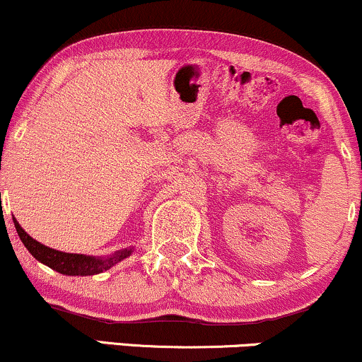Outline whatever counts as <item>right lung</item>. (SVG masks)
<instances>
[{
  "label": "right lung",
  "mask_w": 362,
  "mask_h": 362,
  "mask_svg": "<svg viewBox=\"0 0 362 362\" xmlns=\"http://www.w3.org/2000/svg\"><path fill=\"white\" fill-rule=\"evenodd\" d=\"M13 223H15L20 240L23 242L25 247L28 249V252L32 254L37 261H40L42 264L52 267L54 271L66 276H93L98 273H103V271L110 269V267L117 264V262L123 261V259L129 257L132 254V249L118 250V252H115L113 256L110 257H93L84 256V254L61 252V250L50 249L47 247V245L40 244V242H37L35 239H32V237L20 227L16 218L13 220Z\"/></svg>",
  "instance_id": "1"
}]
</instances>
